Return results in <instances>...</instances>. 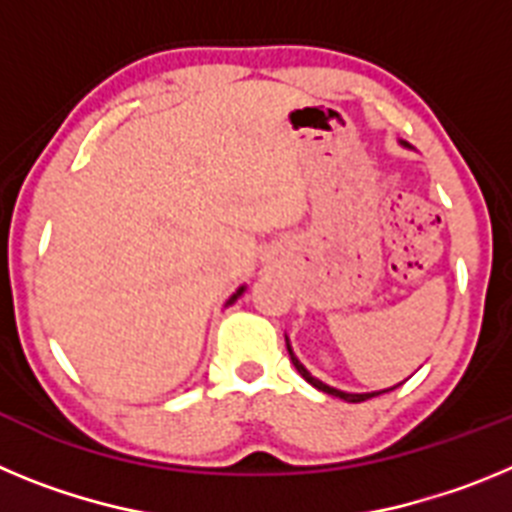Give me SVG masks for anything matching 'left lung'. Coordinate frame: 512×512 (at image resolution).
<instances>
[{
  "label": "left lung",
  "instance_id": "left-lung-1",
  "mask_svg": "<svg viewBox=\"0 0 512 512\" xmlns=\"http://www.w3.org/2000/svg\"><path fill=\"white\" fill-rule=\"evenodd\" d=\"M400 143H402V140H400ZM402 146H408V143H402ZM284 338H287V336H284ZM287 351H289V359H292V364H295V369L302 374V379H305V382H310L315 390L325 392V395L341 397V400H346V402H364V400H369V397H377V395H382V392L395 390V387H400V384H402L400 382V384H395V387H387V390H379V392H343V390H336V387H330V384L320 382L318 377H312V374L307 372L305 364H302V361L295 356V351H292V343H289V338H287Z\"/></svg>",
  "mask_w": 512,
  "mask_h": 512
}]
</instances>
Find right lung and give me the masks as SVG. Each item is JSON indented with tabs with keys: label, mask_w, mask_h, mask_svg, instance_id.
<instances>
[{
	"label": "right lung",
	"mask_w": 512,
	"mask_h": 512,
	"mask_svg": "<svg viewBox=\"0 0 512 512\" xmlns=\"http://www.w3.org/2000/svg\"><path fill=\"white\" fill-rule=\"evenodd\" d=\"M243 292H246V284H243V287H238V289H235V292H233V295H230V300H228V302H225V305H233V302H235V300H238V297H241V295H243Z\"/></svg>",
	"instance_id": "right-lung-1"
}]
</instances>
